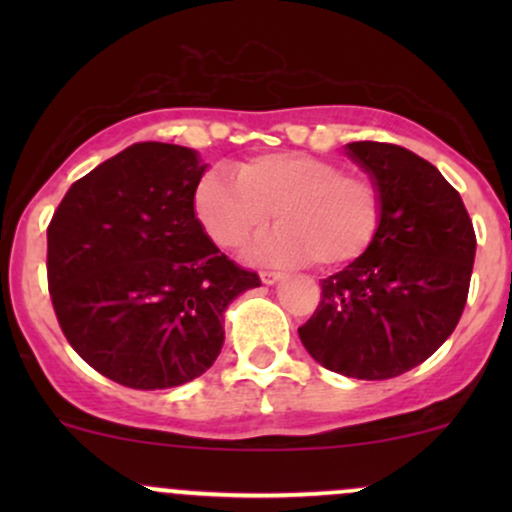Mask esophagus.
Returning a JSON list of instances; mask_svg holds the SVG:
<instances>
[{
  "label": "esophagus",
  "instance_id": "esophagus-1",
  "mask_svg": "<svg viewBox=\"0 0 512 512\" xmlns=\"http://www.w3.org/2000/svg\"><path fill=\"white\" fill-rule=\"evenodd\" d=\"M260 279H262V284L274 286V284H279L281 279H284V274H281V272H262Z\"/></svg>",
  "mask_w": 512,
  "mask_h": 512
}]
</instances>
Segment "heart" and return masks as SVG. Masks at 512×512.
<instances>
[{
  "label": "heart",
  "mask_w": 512,
  "mask_h": 512,
  "mask_svg": "<svg viewBox=\"0 0 512 512\" xmlns=\"http://www.w3.org/2000/svg\"><path fill=\"white\" fill-rule=\"evenodd\" d=\"M195 211L221 248H240L276 221L257 257L334 269L370 248L383 216L380 190L368 175L344 173L330 158L308 154L255 156L236 178L207 173L195 190Z\"/></svg>",
  "instance_id": "b5f03b06"
}]
</instances>
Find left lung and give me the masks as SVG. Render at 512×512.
Returning <instances> with one entry per match:
<instances>
[{
	"label": "left lung",
	"instance_id": "left-lung-1",
	"mask_svg": "<svg viewBox=\"0 0 512 512\" xmlns=\"http://www.w3.org/2000/svg\"><path fill=\"white\" fill-rule=\"evenodd\" d=\"M346 156L383 199L370 248L322 279V301L298 330L320 366L387 380L424 363L460 322L472 279V219L440 170L395 144L351 142Z\"/></svg>",
	"mask_w": 512,
	"mask_h": 512
}]
</instances>
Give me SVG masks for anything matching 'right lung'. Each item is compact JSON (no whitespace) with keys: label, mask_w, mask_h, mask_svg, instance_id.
<instances>
[{"label":"right lung","mask_w":512,"mask_h":512,"mask_svg":"<svg viewBox=\"0 0 512 512\" xmlns=\"http://www.w3.org/2000/svg\"><path fill=\"white\" fill-rule=\"evenodd\" d=\"M204 170L187 146L132 144L76 180L48 226V286L64 337L125 387L199 378L221 354L226 308L260 286L197 219Z\"/></svg>","instance_id":"add662e5"}]
</instances>
